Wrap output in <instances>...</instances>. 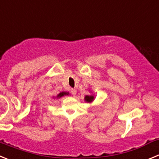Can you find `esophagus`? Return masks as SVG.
Segmentation results:
<instances>
[{"mask_svg": "<svg viewBox=\"0 0 159 159\" xmlns=\"http://www.w3.org/2000/svg\"><path fill=\"white\" fill-rule=\"evenodd\" d=\"M71 93H72V95H75V94H76V90L72 88V89H71Z\"/></svg>", "mask_w": 159, "mask_h": 159, "instance_id": "34e87169", "label": "esophagus"}]
</instances>
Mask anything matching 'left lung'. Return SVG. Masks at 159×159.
<instances>
[{
  "instance_id": "obj_1",
  "label": "left lung",
  "mask_w": 159,
  "mask_h": 159,
  "mask_svg": "<svg viewBox=\"0 0 159 159\" xmlns=\"http://www.w3.org/2000/svg\"><path fill=\"white\" fill-rule=\"evenodd\" d=\"M94 94H91V95H86L84 97V101L87 102L88 103H91L94 101Z\"/></svg>"
}]
</instances>
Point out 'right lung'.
<instances>
[{
    "label": "right lung",
    "mask_w": 159,
    "mask_h": 159,
    "mask_svg": "<svg viewBox=\"0 0 159 159\" xmlns=\"http://www.w3.org/2000/svg\"><path fill=\"white\" fill-rule=\"evenodd\" d=\"M65 95H69V92H65V91H62V92H61L60 94H58L56 96V97H53V98L57 99V98H60L63 97V96H65Z\"/></svg>",
    "instance_id": "obj_1"
}]
</instances>
